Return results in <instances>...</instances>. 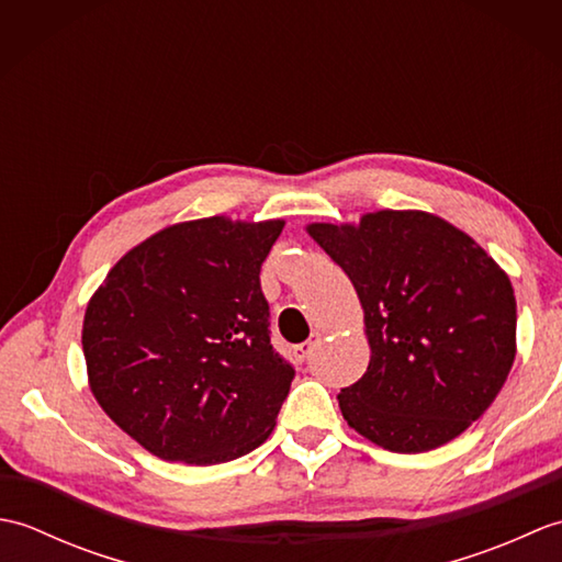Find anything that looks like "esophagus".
<instances>
[{
	"mask_svg": "<svg viewBox=\"0 0 562 562\" xmlns=\"http://www.w3.org/2000/svg\"><path fill=\"white\" fill-rule=\"evenodd\" d=\"M318 342H321V336H318V333H314V336L308 338L306 342L296 345V348H294V360L300 362V364H302V362H306L308 357H312V352L318 348Z\"/></svg>",
	"mask_w": 562,
	"mask_h": 562,
	"instance_id": "1",
	"label": "esophagus"
}]
</instances>
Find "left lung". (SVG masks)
Segmentation results:
<instances>
[{"label":"left lung","instance_id":"1","mask_svg":"<svg viewBox=\"0 0 562 562\" xmlns=\"http://www.w3.org/2000/svg\"><path fill=\"white\" fill-rule=\"evenodd\" d=\"M355 284L369 367L338 393L348 425L396 453L447 445L491 408L517 355L507 272L447 220L367 212L306 226Z\"/></svg>","mask_w":562,"mask_h":562}]
</instances>
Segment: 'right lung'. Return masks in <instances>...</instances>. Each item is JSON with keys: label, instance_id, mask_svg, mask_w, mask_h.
Segmentation results:
<instances>
[{"label": "right lung", "instance_id": "add662e5", "mask_svg": "<svg viewBox=\"0 0 562 562\" xmlns=\"http://www.w3.org/2000/svg\"><path fill=\"white\" fill-rule=\"evenodd\" d=\"M284 222L205 217L130 248L83 314L93 398L164 461L224 463L260 447L294 369L270 345L260 266Z\"/></svg>", "mask_w": 562, "mask_h": 562}]
</instances>
